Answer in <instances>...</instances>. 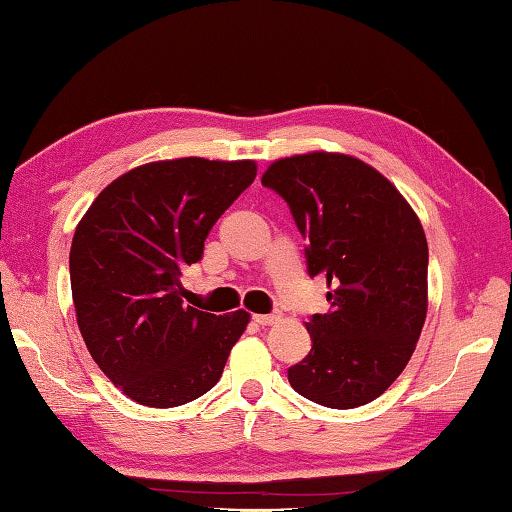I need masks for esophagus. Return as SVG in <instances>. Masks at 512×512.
<instances>
[{
  "label": "esophagus",
  "instance_id": "esophagus-1",
  "mask_svg": "<svg viewBox=\"0 0 512 512\" xmlns=\"http://www.w3.org/2000/svg\"><path fill=\"white\" fill-rule=\"evenodd\" d=\"M257 324H262V327H268V324H275L277 320H280V315L277 313H266V315H255L253 318Z\"/></svg>",
  "mask_w": 512,
  "mask_h": 512
}]
</instances>
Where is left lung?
Listing matches in <instances>:
<instances>
[{"mask_svg":"<svg viewBox=\"0 0 512 512\" xmlns=\"http://www.w3.org/2000/svg\"><path fill=\"white\" fill-rule=\"evenodd\" d=\"M291 208L309 275L327 277L329 313L306 322L311 351L288 369L309 401L351 410L401 376L427 313V239L410 203L347 154L275 161L262 176Z\"/></svg>","mask_w":512,"mask_h":512,"instance_id":"left-lung-1","label":"left lung"}]
</instances>
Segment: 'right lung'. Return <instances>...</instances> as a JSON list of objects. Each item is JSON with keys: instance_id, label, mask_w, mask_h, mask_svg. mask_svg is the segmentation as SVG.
Instances as JSON below:
<instances>
[{"instance_id": "add662e5", "label": "right lung", "mask_w": 512, "mask_h": 512, "mask_svg": "<svg viewBox=\"0 0 512 512\" xmlns=\"http://www.w3.org/2000/svg\"><path fill=\"white\" fill-rule=\"evenodd\" d=\"M255 174V161L147 163L109 183L78 224L69 255L78 327L132 401L185 405L221 378L250 315L185 306L181 273Z\"/></svg>"}]
</instances>
